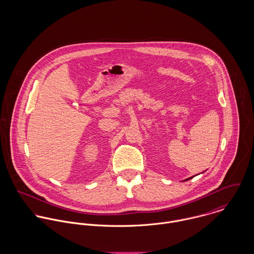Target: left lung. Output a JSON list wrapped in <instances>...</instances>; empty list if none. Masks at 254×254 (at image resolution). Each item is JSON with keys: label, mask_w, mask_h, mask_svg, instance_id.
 I'll list each match as a JSON object with an SVG mask.
<instances>
[{"label": "left lung", "mask_w": 254, "mask_h": 254, "mask_svg": "<svg viewBox=\"0 0 254 254\" xmlns=\"http://www.w3.org/2000/svg\"><path fill=\"white\" fill-rule=\"evenodd\" d=\"M191 178H193V176H192V177H190V178H188V179H186L185 181H188V180H190V179H191Z\"/></svg>", "instance_id": "obj_1"}]
</instances>
